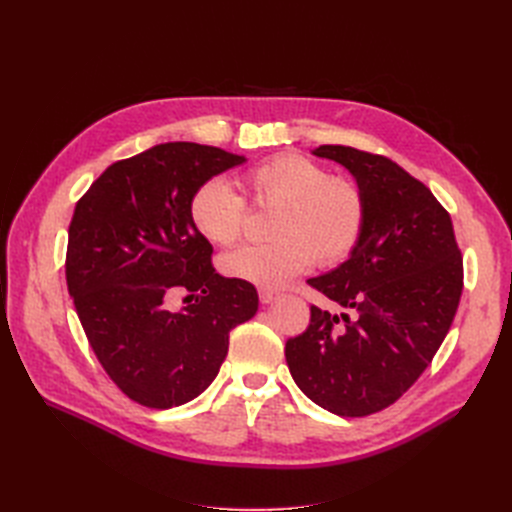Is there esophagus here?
<instances>
[{"label":"esophagus","mask_w":512,"mask_h":512,"mask_svg":"<svg viewBox=\"0 0 512 512\" xmlns=\"http://www.w3.org/2000/svg\"><path fill=\"white\" fill-rule=\"evenodd\" d=\"M275 299H280V294L273 292V290H260V303H262V305H269V303H273Z\"/></svg>","instance_id":"esophagus-1"}]
</instances>
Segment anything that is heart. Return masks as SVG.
Masks as SVG:
<instances>
[{"mask_svg":"<svg viewBox=\"0 0 512 512\" xmlns=\"http://www.w3.org/2000/svg\"><path fill=\"white\" fill-rule=\"evenodd\" d=\"M245 190L256 205L277 207L267 245H247L224 258L226 275L260 288H282L305 269L333 265L359 239L363 200L346 179L329 177L307 158L275 156L252 168ZM190 218L211 243L232 245L243 232L245 203L224 179H209L190 200Z\"/></svg>","mask_w":512,"mask_h":512,"instance_id":"obj_1","label":"heart"}]
</instances>
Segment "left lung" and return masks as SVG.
<instances>
[{
	"mask_svg": "<svg viewBox=\"0 0 512 512\" xmlns=\"http://www.w3.org/2000/svg\"><path fill=\"white\" fill-rule=\"evenodd\" d=\"M312 153L354 177L363 222L342 265L307 280L350 314L312 305L307 331L286 342V363L320 408L367 416L404 395L438 352L459 305L463 262L451 215L399 164L344 145Z\"/></svg>",
	"mask_w": 512,
	"mask_h": 512,
	"instance_id": "left-lung-1",
	"label": "left lung"
}]
</instances>
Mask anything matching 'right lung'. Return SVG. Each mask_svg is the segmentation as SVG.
Here are the masks:
<instances>
[{
	"label": "right lung",
	"mask_w": 512,
	"mask_h": 512,
	"mask_svg": "<svg viewBox=\"0 0 512 512\" xmlns=\"http://www.w3.org/2000/svg\"><path fill=\"white\" fill-rule=\"evenodd\" d=\"M245 156L162 143L108 166L76 203L66 280L98 361L141 406L188 404L218 376L228 335L258 312L252 284L211 267L190 218L194 192ZM177 289L195 301L173 313Z\"/></svg>",
	"instance_id": "right-lung-1"
}]
</instances>
